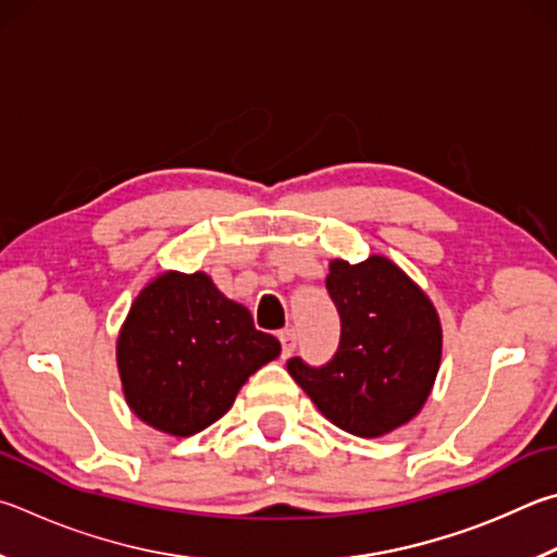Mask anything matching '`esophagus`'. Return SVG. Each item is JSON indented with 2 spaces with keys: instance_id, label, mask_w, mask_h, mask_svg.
<instances>
[{
  "instance_id": "obj_1",
  "label": "esophagus",
  "mask_w": 557,
  "mask_h": 557,
  "mask_svg": "<svg viewBox=\"0 0 557 557\" xmlns=\"http://www.w3.org/2000/svg\"><path fill=\"white\" fill-rule=\"evenodd\" d=\"M280 343H282V356H292V350L297 348V333L292 329L280 331Z\"/></svg>"
}]
</instances>
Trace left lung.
<instances>
[{
  "instance_id": "obj_1",
  "label": "left lung",
  "mask_w": 557,
  "mask_h": 557,
  "mask_svg": "<svg viewBox=\"0 0 557 557\" xmlns=\"http://www.w3.org/2000/svg\"><path fill=\"white\" fill-rule=\"evenodd\" d=\"M326 287L341 313V346L323 368L287 362L317 409L360 438L387 436L423 409L443 352L438 311L384 256L331 260Z\"/></svg>"
}]
</instances>
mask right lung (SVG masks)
Here are the masks:
<instances>
[{"label":"right lung","instance_id":"add662e5","mask_svg":"<svg viewBox=\"0 0 557 557\" xmlns=\"http://www.w3.org/2000/svg\"><path fill=\"white\" fill-rule=\"evenodd\" d=\"M280 350L207 272L168 270L131 305L116 368L128 409L156 431L187 438L224 417L246 380Z\"/></svg>","mask_w":557,"mask_h":557}]
</instances>
